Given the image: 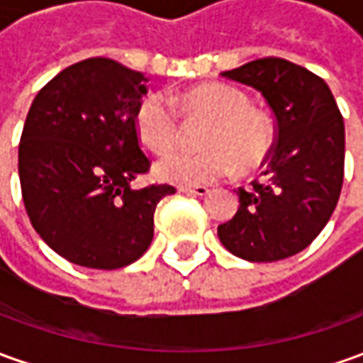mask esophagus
Instances as JSON below:
<instances>
[{"label": "esophagus", "mask_w": 363, "mask_h": 363, "mask_svg": "<svg viewBox=\"0 0 363 363\" xmlns=\"http://www.w3.org/2000/svg\"><path fill=\"white\" fill-rule=\"evenodd\" d=\"M207 189L206 186H179V194H186V196H206Z\"/></svg>", "instance_id": "obj_1"}]
</instances>
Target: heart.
I'll list each match as a JSON object with an SVG mask.
<instances>
[{
    "instance_id": "heart-1",
    "label": "heart",
    "mask_w": 363,
    "mask_h": 363,
    "mask_svg": "<svg viewBox=\"0 0 363 363\" xmlns=\"http://www.w3.org/2000/svg\"><path fill=\"white\" fill-rule=\"evenodd\" d=\"M187 118L207 120L201 152H172L154 167L157 179L174 186H203L229 176L233 167L251 172L271 148V126L235 89L196 84L174 96ZM136 132L154 152H166L177 140L176 112L162 96L152 94L136 112Z\"/></svg>"
}]
</instances>
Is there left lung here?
<instances>
[{
  "mask_svg": "<svg viewBox=\"0 0 363 363\" xmlns=\"http://www.w3.org/2000/svg\"><path fill=\"white\" fill-rule=\"evenodd\" d=\"M261 92L277 122L264 179L239 187V209L217 227L235 257L272 262L301 253L336 209L344 182V118L328 84L304 67L267 57L221 72Z\"/></svg>",
  "mask_w": 363,
  "mask_h": 363,
  "instance_id": "8db88e82",
  "label": "left lung"
}]
</instances>
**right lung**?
I'll return each mask as SVG.
<instances>
[{
  "label": "right lung",
  "instance_id": "obj_1",
  "mask_svg": "<svg viewBox=\"0 0 363 363\" xmlns=\"http://www.w3.org/2000/svg\"><path fill=\"white\" fill-rule=\"evenodd\" d=\"M138 71L92 57L37 92L19 142V179L35 231L62 259L112 271L154 239V211L172 186L132 187L150 160L136 112L148 92Z\"/></svg>",
  "mask_w": 363,
  "mask_h": 363
}]
</instances>
